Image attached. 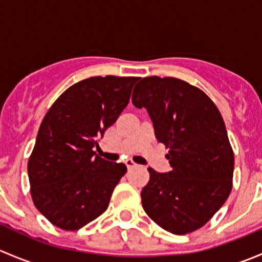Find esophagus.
I'll list each match as a JSON object with an SVG mask.
<instances>
[{
    "mask_svg": "<svg viewBox=\"0 0 262 262\" xmlns=\"http://www.w3.org/2000/svg\"><path fill=\"white\" fill-rule=\"evenodd\" d=\"M125 165H126V167H128V170H132V168H134V167H137V166H138L136 162H134L133 160H126Z\"/></svg>",
    "mask_w": 262,
    "mask_h": 262,
    "instance_id": "obj_1",
    "label": "esophagus"
}]
</instances>
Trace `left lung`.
I'll use <instances>...</instances> for the list:
<instances>
[{
  "label": "left lung",
  "mask_w": 262,
  "mask_h": 262,
  "mask_svg": "<svg viewBox=\"0 0 262 262\" xmlns=\"http://www.w3.org/2000/svg\"><path fill=\"white\" fill-rule=\"evenodd\" d=\"M132 101L147 109L172 167L167 173L148 168L141 194L144 212L179 236L202 228L226 203L233 179V149L218 107L198 87L157 76L142 78Z\"/></svg>",
  "instance_id": "8db88e82"
}]
</instances>
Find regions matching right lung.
Returning <instances> with one entry per match:
<instances>
[{
    "label": "right lung",
    "mask_w": 262,
    "mask_h": 262,
    "mask_svg": "<svg viewBox=\"0 0 262 262\" xmlns=\"http://www.w3.org/2000/svg\"><path fill=\"white\" fill-rule=\"evenodd\" d=\"M139 77H90L68 87L50 106L29 157L34 205L52 224L77 231L101 215L126 166L94 150L128 105Z\"/></svg>",
    "instance_id": "obj_1"
}]
</instances>
